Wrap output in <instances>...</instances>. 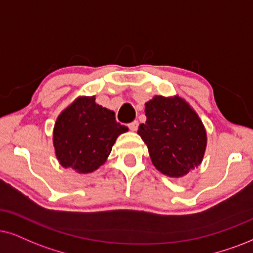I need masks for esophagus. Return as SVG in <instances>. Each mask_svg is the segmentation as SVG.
<instances>
[{"mask_svg": "<svg viewBox=\"0 0 253 253\" xmlns=\"http://www.w3.org/2000/svg\"><path fill=\"white\" fill-rule=\"evenodd\" d=\"M128 127H129L130 130H133V132H135V130L137 129V127H139V123H137L136 120H134V121H132V123H130V124H128Z\"/></svg>", "mask_w": 253, "mask_h": 253, "instance_id": "esophagus-1", "label": "esophagus"}]
</instances>
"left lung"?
I'll return each instance as SVG.
<instances>
[{
    "label": "left lung",
    "mask_w": 253,
    "mask_h": 253,
    "mask_svg": "<svg viewBox=\"0 0 253 253\" xmlns=\"http://www.w3.org/2000/svg\"><path fill=\"white\" fill-rule=\"evenodd\" d=\"M145 124L137 134L148 147L155 168L181 177L202 162L207 134L200 118L180 97L155 95L146 104Z\"/></svg>",
    "instance_id": "obj_1"
}]
</instances>
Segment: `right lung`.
Wrapping results in <instances>:
<instances>
[{
	"label": "right lung",
	"instance_id": "right-lung-1",
	"mask_svg": "<svg viewBox=\"0 0 253 253\" xmlns=\"http://www.w3.org/2000/svg\"><path fill=\"white\" fill-rule=\"evenodd\" d=\"M114 112L95 104L94 97H81L62 112L53 128V146L60 165L86 174L100 167L121 133Z\"/></svg>",
	"mask_w": 253,
	"mask_h": 253
}]
</instances>
